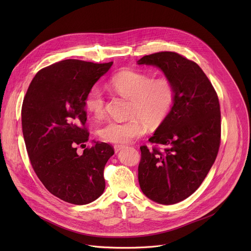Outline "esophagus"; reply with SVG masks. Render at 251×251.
Segmentation results:
<instances>
[{
    "label": "esophagus",
    "instance_id": "esophagus-1",
    "mask_svg": "<svg viewBox=\"0 0 251 251\" xmlns=\"http://www.w3.org/2000/svg\"><path fill=\"white\" fill-rule=\"evenodd\" d=\"M123 148H125V146H123V145H115V146H114V150H115L116 153L119 152L120 150H122Z\"/></svg>",
    "mask_w": 251,
    "mask_h": 251
}]
</instances>
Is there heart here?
I'll use <instances>...</instances> for the list:
<instances>
[{"label":"heart","instance_id":"heart-1","mask_svg":"<svg viewBox=\"0 0 251 251\" xmlns=\"http://www.w3.org/2000/svg\"><path fill=\"white\" fill-rule=\"evenodd\" d=\"M111 88L130 99V115L127 121L110 120L103 124L98 134L106 142L125 144L146 132V123L151 127L161 124L170 113L174 101L175 89L165 77L153 78L149 74L134 69L119 71L110 80ZM105 100L102 90L94 86L85 97L87 111L99 118L104 114Z\"/></svg>","mask_w":251,"mask_h":251}]
</instances>
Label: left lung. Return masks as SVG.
<instances>
[{
    "mask_svg": "<svg viewBox=\"0 0 251 251\" xmlns=\"http://www.w3.org/2000/svg\"><path fill=\"white\" fill-rule=\"evenodd\" d=\"M139 65L158 67L175 89V101L151 143L160 152L140 147V188L161 204H174L194 194L216 161L221 142V109L216 90L201 68L173 51L143 56Z\"/></svg>",
    "mask_w": 251,
    "mask_h": 251,
    "instance_id": "1",
    "label": "left lung"
}]
</instances>
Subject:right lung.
<instances>
[{
  "mask_svg": "<svg viewBox=\"0 0 251 251\" xmlns=\"http://www.w3.org/2000/svg\"><path fill=\"white\" fill-rule=\"evenodd\" d=\"M113 61L66 59L43 68L31 80L23 102L22 125L30 164L47 190L74 204H87L104 192V167L114 154L85 129V97Z\"/></svg>",
  "mask_w": 251,
  "mask_h": 251,
  "instance_id": "right-lung-1",
  "label": "right lung"
}]
</instances>
